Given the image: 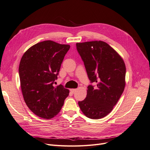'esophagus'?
Listing matches in <instances>:
<instances>
[{"label": "esophagus", "mask_w": 150, "mask_h": 150, "mask_svg": "<svg viewBox=\"0 0 150 150\" xmlns=\"http://www.w3.org/2000/svg\"><path fill=\"white\" fill-rule=\"evenodd\" d=\"M70 91H71L72 93H74V92H76V91H77V89H71Z\"/></svg>", "instance_id": "1"}]
</instances>
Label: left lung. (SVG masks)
Here are the masks:
<instances>
[{
	"label": "left lung",
	"mask_w": 150,
	"mask_h": 150,
	"mask_svg": "<svg viewBox=\"0 0 150 150\" xmlns=\"http://www.w3.org/2000/svg\"><path fill=\"white\" fill-rule=\"evenodd\" d=\"M88 78L96 86L89 85L87 96L78 104L83 114L98 120L111 112L125 87L126 66L120 54L101 40L76 43Z\"/></svg>",
	"instance_id": "left-lung-1"
}]
</instances>
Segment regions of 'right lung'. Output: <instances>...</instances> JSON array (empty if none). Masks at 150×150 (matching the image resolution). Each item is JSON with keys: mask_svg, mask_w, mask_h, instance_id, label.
Listing matches in <instances>:
<instances>
[{"mask_svg": "<svg viewBox=\"0 0 150 150\" xmlns=\"http://www.w3.org/2000/svg\"><path fill=\"white\" fill-rule=\"evenodd\" d=\"M70 46L52 40L35 44L22 56L19 72L24 101L35 115L51 119L57 115L69 91L54 87L61 66Z\"/></svg>", "mask_w": 150, "mask_h": 150, "instance_id": "1", "label": "right lung"}]
</instances>
